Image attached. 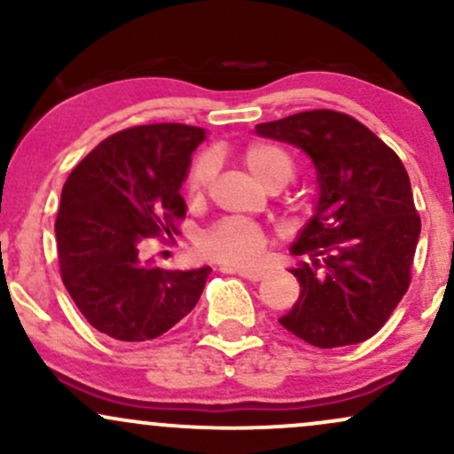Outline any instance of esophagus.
I'll return each mask as SVG.
<instances>
[{
    "label": "esophagus",
    "instance_id": "34e87169",
    "mask_svg": "<svg viewBox=\"0 0 454 454\" xmlns=\"http://www.w3.org/2000/svg\"><path fill=\"white\" fill-rule=\"evenodd\" d=\"M223 270H231V273L241 275V278L249 279V281H260L264 275H267L264 270H260V269H245V267H223Z\"/></svg>",
    "mask_w": 454,
    "mask_h": 454
}]
</instances>
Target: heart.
Returning <instances> with one entry per match:
<instances>
[{
    "instance_id": "1",
    "label": "heart",
    "mask_w": 454,
    "mask_h": 454,
    "mask_svg": "<svg viewBox=\"0 0 454 454\" xmlns=\"http://www.w3.org/2000/svg\"><path fill=\"white\" fill-rule=\"evenodd\" d=\"M243 161L247 170L267 190L288 184L294 175V161L290 153L281 147L267 143H254L243 151ZM215 173V155H198L187 173L185 190L190 198H200ZM267 247V234L258 223L243 217H226L213 223L209 231L202 232L200 249L205 256L220 260L226 264L254 262Z\"/></svg>"
}]
</instances>
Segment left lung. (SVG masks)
Masks as SVG:
<instances>
[{"label":"left lung","instance_id":"1","mask_svg":"<svg viewBox=\"0 0 454 454\" xmlns=\"http://www.w3.org/2000/svg\"><path fill=\"white\" fill-rule=\"evenodd\" d=\"M256 132L303 149L320 198L293 245L301 294L279 325L316 348L373 337L408 293L420 234L399 155L346 113L305 111Z\"/></svg>","mask_w":454,"mask_h":454}]
</instances>
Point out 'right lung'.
<instances>
[{"label": "right lung", "mask_w": 454, "mask_h": 454, "mask_svg": "<svg viewBox=\"0 0 454 454\" xmlns=\"http://www.w3.org/2000/svg\"><path fill=\"white\" fill-rule=\"evenodd\" d=\"M202 140L205 129L184 123L121 129L78 161L61 190V279L87 322L113 340H155L200 299L209 267L166 270L140 252L151 237L179 234V190Z\"/></svg>", "instance_id": "right-lung-1"}]
</instances>
